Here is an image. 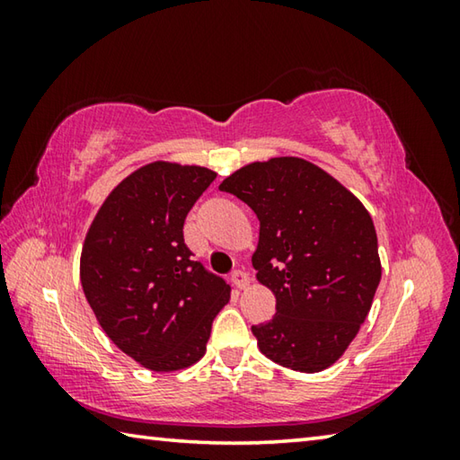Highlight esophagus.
I'll return each instance as SVG.
<instances>
[{"mask_svg": "<svg viewBox=\"0 0 460 460\" xmlns=\"http://www.w3.org/2000/svg\"><path fill=\"white\" fill-rule=\"evenodd\" d=\"M231 282L237 290H245V288H249V284H252V279H249V274H245L243 270H235L231 274Z\"/></svg>", "mask_w": 460, "mask_h": 460, "instance_id": "1", "label": "esophagus"}]
</instances>
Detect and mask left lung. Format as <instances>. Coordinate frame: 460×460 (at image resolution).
<instances>
[{"mask_svg":"<svg viewBox=\"0 0 460 460\" xmlns=\"http://www.w3.org/2000/svg\"><path fill=\"white\" fill-rule=\"evenodd\" d=\"M260 219L252 255L276 296L270 323L252 326L260 351L316 373L337 363L367 318L381 279L377 233L363 202L313 162H252L219 184Z\"/></svg>","mask_w":460,"mask_h":460,"instance_id":"obj_1","label":"left lung"}]
</instances>
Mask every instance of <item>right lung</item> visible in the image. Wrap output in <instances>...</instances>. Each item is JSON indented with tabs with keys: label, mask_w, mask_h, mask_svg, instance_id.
Returning <instances> with one entry per match:
<instances>
[{
	"label": "right lung",
	"mask_w": 460,
	"mask_h": 460,
	"mask_svg": "<svg viewBox=\"0 0 460 460\" xmlns=\"http://www.w3.org/2000/svg\"><path fill=\"white\" fill-rule=\"evenodd\" d=\"M217 178L205 166L155 160L107 194L81 252V286L123 353L155 373L202 359L229 284L190 260L184 219Z\"/></svg>",
	"instance_id": "1"
}]
</instances>
